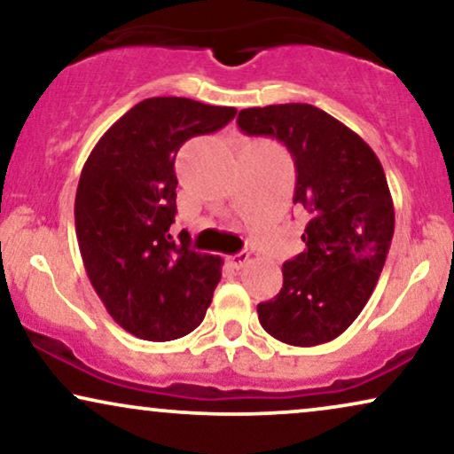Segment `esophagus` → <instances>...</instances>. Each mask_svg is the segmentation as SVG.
I'll return each mask as SVG.
<instances>
[{"label":"esophagus","instance_id":"obj_1","mask_svg":"<svg viewBox=\"0 0 454 454\" xmlns=\"http://www.w3.org/2000/svg\"><path fill=\"white\" fill-rule=\"evenodd\" d=\"M227 261H229V264H231L233 269H241V267H246V264L250 262V252L241 250V252H238V254L229 256Z\"/></svg>","mask_w":454,"mask_h":454}]
</instances>
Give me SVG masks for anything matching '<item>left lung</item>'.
<instances>
[{"mask_svg": "<svg viewBox=\"0 0 454 454\" xmlns=\"http://www.w3.org/2000/svg\"><path fill=\"white\" fill-rule=\"evenodd\" d=\"M246 135H267L296 164L294 204L309 213L306 250L284 262V287L258 304L264 332L290 346L338 338L378 286L394 235V204L380 158L355 131L310 104L238 114Z\"/></svg>", "mask_w": 454, "mask_h": 454, "instance_id": "left-lung-1", "label": "left lung"}]
</instances>
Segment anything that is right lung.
Masks as SVG:
<instances>
[{"label":"right lung","instance_id":"1","mask_svg":"<svg viewBox=\"0 0 454 454\" xmlns=\"http://www.w3.org/2000/svg\"><path fill=\"white\" fill-rule=\"evenodd\" d=\"M231 106L148 98L102 135L74 198V227L93 290L112 319L150 342L202 323L221 281V256L168 233L176 215L175 156L187 139L233 121Z\"/></svg>","mask_w":454,"mask_h":454}]
</instances>
